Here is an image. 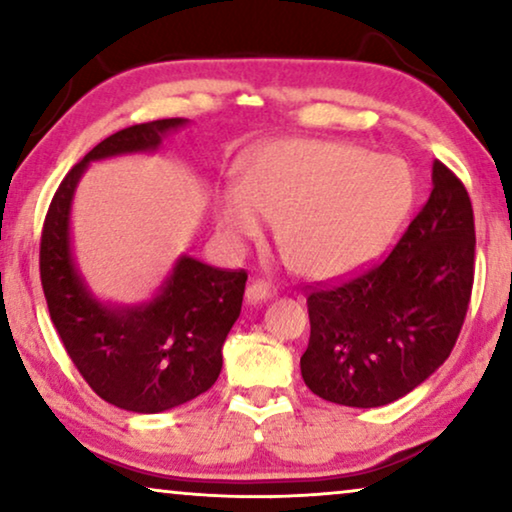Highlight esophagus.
I'll list each match as a JSON object with an SVG mask.
<instances>
[{
	"instance_id": "obj_1",
	"label": "esophagus",
	"mask_w": 512,
	"mask_h": 512,
	"mask_svg": "<svg viewBox=\"0 0 512 512\" xmlns=\"http://www.w3.org/2000/svg\"><path fill=\"white\" fill-rule=\"evenodd\" d=\"M272 296H275V286L263 282V279H254V282L247 286V298L251 303H263V300H268Z\"/></svg>"
}]
</instances>
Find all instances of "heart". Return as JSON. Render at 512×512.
Returning <instances> with one entry per match:
<instances>
[{
    "label": "heart",
    "instance_id": "obj_1",
    "mask_svg": "<svg viewBox=\"0 0 512 512\" xmlns=\"http://www.w3.org/2000/svg\"><path fill=\"white\" fill-rule=\"evenodd\" d=\"M415 198L410 167L354 144L286 139L242 158L240 186L226 188L216 219L235 242L277 219V240L310 277L347 275L387 247Z\"/></svg>",
    "mask_w": 512,
    "mask_h": 512
}]
</instances>
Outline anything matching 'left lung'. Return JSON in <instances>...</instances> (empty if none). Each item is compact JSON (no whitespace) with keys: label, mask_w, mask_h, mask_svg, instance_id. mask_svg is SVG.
<instances>
[{"label":"left lung","mask_w":512,"mask_h":512,"mask_svg":"<svg viewBox=\"0 0 512 512\" xmlns=\"http://www.w3.org/2000/svg\"><path fill=\"white\" fill-rule=\"evenodd\" d=\"M473 275L471 198L436 160L429 200L396 247L359 275L310 286L305 384L349 408H380L410 394L454 349Z\"/></svg>","instance_id":"1"}]
</instances>
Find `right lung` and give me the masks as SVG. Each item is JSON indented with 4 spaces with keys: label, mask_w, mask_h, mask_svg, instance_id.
Listing matches in <instances>:
<instances>
[{
    "label": "right lung",
    "mask_w": 512,
    "mask_h": 512,
    "mask_svg": "<svg viewBox=\"0 0 512 512\" xmlns=\"http://www.w3.org/2000/svg\"><path fill=\"white\" fill-rule=\"evenodd\" d=\"M184 118L130 125L102 139L55 191L39 247L51 321L90 389L116 408L163 412L205 394L221 373V347L240 317L247 272L179 258L151 303L111 310L90 296L69 251V207L90 160L153 151Z\"/></svg>",
    "instance_id": "1"
}]
</instances>
